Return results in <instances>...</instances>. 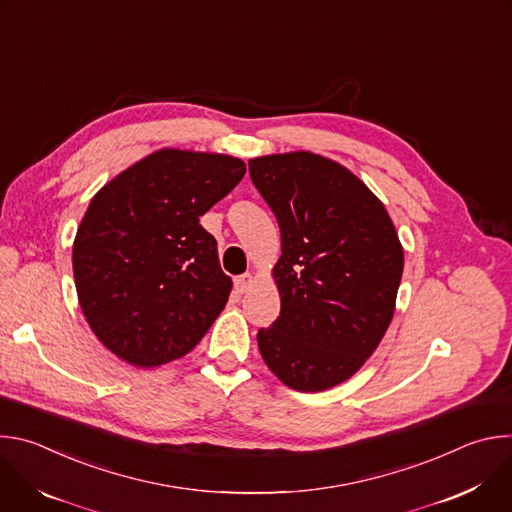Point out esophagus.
I'll use <instances>...</instances> for the list:
<instances>
[{
  "instance_id": "obj_1",
  "label": "esophagus",
  "mask_w": 512,
  "mask_h": 512,
  "mask_svg": "<svg viewBox=\"0 0 512 512\" xmlns=\"http://www.w3.org/2000/svg\"><path fill=\"white\" fill-rule=\"evenodd\" d=\"M251 285H253V275H251V273H243V275H239V277L235 279V287H237L239 294H245V291H247Z\"/></svg>"
}]
</instances>
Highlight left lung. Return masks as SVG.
Segmentation results:
<instances>
[{"label":"left lung","instance_id":"left-lung-1","mask_svg":"<svg viewBox=\"0 0 512 512\" xmlns=\"http://www.w3.org/2000/svg\"><path fill=\"white\" fill-rule=\"evenodd\" d=\"M273 210L279 318L259 352L287 387L316 393L350 379L383 340L403 275V247L383 202L350 170L312 152L249 160Z\"/></svg>","mask_w":512,"mask_h":512}]
</instances>
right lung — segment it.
I'll return each mask as SVG.
<instances>
[{"label": "right lung", "instance_id": "add662e5", "mask_svg": "<svg viewBox=\"0 0 512 512\" xmlns=\"http://www.w3.org/2000/svg\"><path fill=\"white\" fill-rule=\"evenodd\" d=\"M225 154L158 150L91 200L72 271L95 336L133 367L188 354L227 306L233 281L200 216L245 176Z\"/></svg>", "mask_w": 512, "mask_h": 512}]
</instances>
